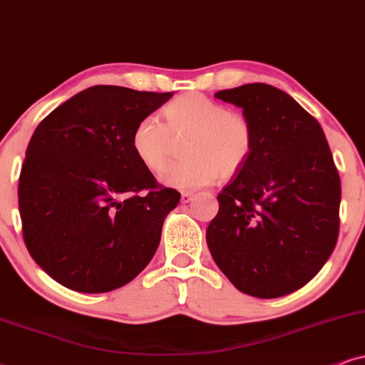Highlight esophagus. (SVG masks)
Listing matches in <instances>:
<instances>
[{
	"label": "esophagus",
	"mask_w": 365,
	"mask_h": 365,
	"mask_svg": "<svg viewBox=\"0 0 365 365\" xmlns=\"http://www.w3.org/2000/svg\"><path fill=\"white\" fill-rule=\"evenodd\" d=\"M193 200V193L190 192H182V202L183 204H188V202Z\"/></svg>",
	"instance_id": "34e87169"
}]
</instances>
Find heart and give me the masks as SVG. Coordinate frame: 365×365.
Masks as SVG:
<instances>
[{
  "mask_svg": "<svg viewBox=\"0 0 365 365\" xmlns=\"http://www.w3.org/2000/svg\"><path fill=\"white\" fill-rule=\"evenodd\" d=\"M163 124L145 116L131 133V150L151 173L163 172L177 148L175 138H183L182 158L163 173L168 185L195 190L230 178L241 170L255 146L249 119L222 103L198 92L178 96L161 109Z\"/></svg>",
  "mask_w": 365,
  "mask_h": 365,
  "instance_id": "1",
  "label": "heart"
}]
</instances>
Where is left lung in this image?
Listing matches in <instances>:
<instances>
[{
	"instance_id": "left-lung-1",
	"label": "left lung",
	"mask_w": 365,
	"mask_h": 365,
	"mask_svg": "<svg viewBox=\"0 0 365 365\" xmlns=\"http://www.w3.org/2000/svg\"><path fill=\"white\" fill-rule=\"evenodd\" d=\"M215 98L244 109L255 146L217 195L210 255L239 292L284 297L315 278L339 237L340 177L329 143L317 119L273 86L255 82Z\"/></svg>"
}]
</instances>
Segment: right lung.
I'll return each mask as SVG.
<instances>
[{
  "mask_svg": "<svg viewBox=\"0 0 365 365\" xmlns=\"http://www.w3.org/2000/svg\"><path fill=\"white\" fill-rule=\"evenodd\" d=\"M172 96L92 86L36 126L18 182L23 241L66 288L113 292L153 257L180 193L136 160L131 133Z\"/></svg>",
  "mask_w": 365,
  "mask_h": 365,
  "instance_id": "right-lung-1",
  "label": "right lung"
}]
</instances>
